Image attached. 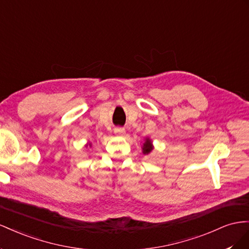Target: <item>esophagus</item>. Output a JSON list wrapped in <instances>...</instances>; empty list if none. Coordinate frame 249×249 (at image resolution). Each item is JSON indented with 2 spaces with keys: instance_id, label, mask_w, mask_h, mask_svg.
Instances as JSON below:
<instances>
[{
  "instance_id": "1",
  "label": "esophagus",
  "mask_w": 249,
  "mask_h": 249,
  "mask_svg": "<svg viewBox=\"0 0 249 249\" xmlns=\"http://www.w3.org/2000/svg\"><path fill=\"white\" fill-rule=\"evenodd\" d=\"M113 131H115V133L118 134V136H123L125 133V128H123V127H116Z\"/></svg>"
}]
</instances>
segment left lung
<instances>
[{"mask_svg": "<svg viewBox=\"0 0 249 249\" xmlns=\"http://www.w3.org/2000/svg\"><path fill=\"white\" fill-rule=\"evenodd\" d=\"M152 150V145H151V141L149 139H146V142L144 143L143 146V153L144 154H149Z\"/></svg>", "mask_w": 249, "mask_h": 249, "instance_id": "1", "label": "left lung"}]
</instances>
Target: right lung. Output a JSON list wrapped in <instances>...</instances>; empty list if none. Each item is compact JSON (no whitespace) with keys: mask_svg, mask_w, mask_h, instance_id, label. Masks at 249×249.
<instances>
[{"mask_svg":"<svg viewBox=\"0 0 249 249\" xmlns=\"http://www.w3.org/2000/svg\"><path fill=\"white\" fill-rule=\"evenodd\" d=\"M89 146H90V144H89Z\"/></svg>","mask_w":249,"mask_h":249,"instance_id":"right-lung-1","label":"right lung"}]
</instances>
